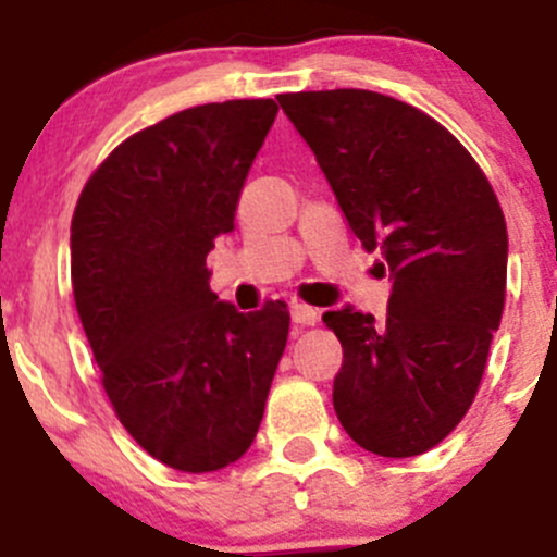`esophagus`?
<instances>
[{
  "label": "esophagus",
  "mask_w": 557,
  "mask_h": 557,
  "mask_svg": "<svg viewBox=\"0 0 557 557\" xmlns=\"http://www.w3.org/2000/svg\"><path fill=\"white\" fill-rule=\"evenodd\" d=\"M290 320H294L296 325H314L320 320V312L314 310V307L294 301V305H290Z\"/></svg>",
  "instance_id": "34e87169"
}]
</instances>
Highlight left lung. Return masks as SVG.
<instances>
[{
  "instance_id": "left-lung-1",
  "label": "left lung",
  "mask_w": 557,
  "mask_h": 557,
  "mask_svg": "<svg viewBox=\"0 0 557 557\" xmlns=\"http://www.w3.org/2000/svg\"><path fill=\"white\" fill-rule=\"evenodd\" d=\"M350 232L393 294L385 320L325 312L342 342L334 409L363 450L412 458L463 420L507 290V223L491 183L445 126L361 88L280 94Z\"/></svg>"
}]
</instances>
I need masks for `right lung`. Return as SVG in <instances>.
Segmentation results:
<instances>
[{"label":"right lung","instance_id":"right-lung-1","mask_svg":"<svg viewBox=\"0 0 557 557\" xmlns=\"http://www.w3.org/2000/svg\"><path fill=\"white\" fill-rule=\"evenodd\" d=\"M274 115L272 99L174 112L107 156L72 218V290L107 396L177 471L243 458L288 342L283 301L239 312L207 269Z\"/></svg>","mask_w":557,"mask_h":557}]
</instances>
